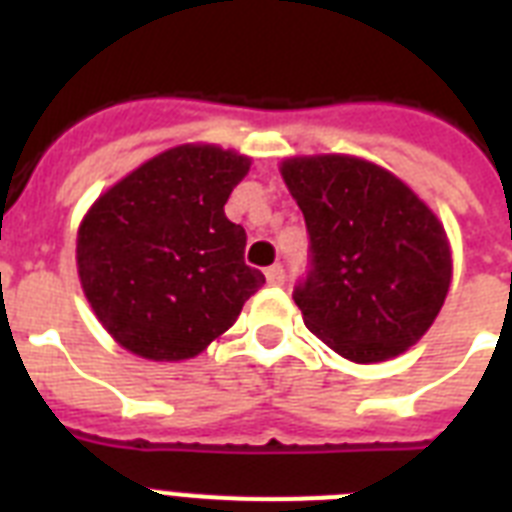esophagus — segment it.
Returning <instances> with one entry per match:
<instances>
[{
    "mask_svg": "<svg viewBox=\"0 0 512 512\" xmlns=\"http://www.w3.org/2000/svg\"><path fill=\"white\" fill-rule=\"evenodd\" d=\"M265 281H268L271 287H281V284H284V268H281V265H271V268L265 271Z\"/></svg>",
    "mask_w": 512,
    "mask_h": 512,
    "instance_id": "obj_1",
    "label": "esophagus"
}]
</instances>
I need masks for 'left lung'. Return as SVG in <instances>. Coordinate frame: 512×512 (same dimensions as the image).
Masks as SVG:
<instances>
[{
	"label": "left lung",
	"mask_w": 512,
	"mask_h": 512,
	"mask_svg": "<svg viewBox=\"0 0 512 512\" xmlns=\"http://www.w3.org/2000/svg\"><path fill=\"white\" fill-rule=\"evenodd\" d=\"M279 170L311 236V271L295 287L305 327L356 364L401 356L452 284L444 223L401 177L358 156H289Z\"/></svg>",
	"instance_id": "obj_1"
}]
</instances>
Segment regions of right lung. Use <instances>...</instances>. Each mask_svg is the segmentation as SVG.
<instances>
[{
	"label": "right lung",
	"instance_id": "add662e5",
	"mask_svg": "<svg viewBox=\"0 0 512 512\" xmlns=\"http://www.w3.org/2000/svg\"><path fill=\"white\" fill-rule=\"evenodd\" d=\"M252 159L183 143L100 193L79 223L76 271L108 335L148 361H185L228 332L265 276L225 201Z\"/></svg>",
	"mask_w": 512,
	"mask_h": 512
}]
</instances>
